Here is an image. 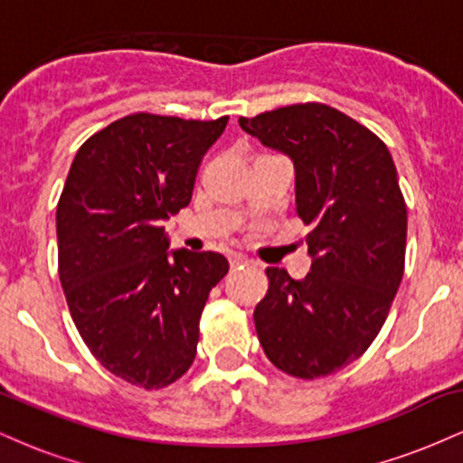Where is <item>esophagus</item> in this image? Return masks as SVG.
Returning a JSON list of instances; mask_svg holds the SVG:
<instances>
[{
    "instance_id": "obj_1",
    "label": "esophagus",
    "mask_w": 463,
    "mask_h": 463,
    "mask_svg": "<svg viewBox=\"0 0 463 463\" xmlns=\"http://www.w3.org/2000/svg\"><path fill=\"white\" fill-rule=\"evenodd\" d=\"M248 263V257L246 254H231V268H239V265H246Z\"/></svg>"
}]
</instances>
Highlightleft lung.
Instances as JSON below:
<instances>
[{"instance_id": "obj_1", "label": "left lung", "mask_w": 463, "mask_h": 463, "mask_svg": "<svg viewBox=\"0 0 463 463\" xmlns=\"http://www.w3.org/2000/svg\"><path fill=\"white\" fill-rule=\"evenodd\" d=\"M239 126L291 158L296 213L311 226L305 279L265 269L259 342L287 374H333L374 342L402 280L407 206L392 154L353 117L317 102L241 117Z\"/></svg>"}]
</instances>
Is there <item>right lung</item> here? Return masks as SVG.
I'll list each match as a JSON object with an SVG mask.
<instances>
[{"label": "right lung", "mask_w": 463, "mask_h": 463, "mask_svg": "<svg viewBox=\"0 0 463 463\" xmlns=\"http://www.w3.org/2000/svg\"><path fill=\"white\" fill-rule=\"evenodd\" d=\"M228 117L194 121L135 113L87 139L56 209L58 276L84 344L146 390L191 368L220 252L169 250L165 222L191 202L200 161Z\"/></svg>", "instance_id": "right-lung-1"}]
</instances>
